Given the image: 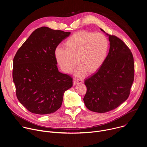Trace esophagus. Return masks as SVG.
Segmentation results:
<instances>
[{"label":"esophagus","instance_id":"34e87169","mask_svg":"<svg viewBox=\"0 0 147 147\" xmlns=\"http://www.w3.org/2000/svg\"><path fill=\"white\" fill-rule=\"evenodd\" d=\"M82 82V79H78V78H77L76 79V80L74 81V84L76 85V84H81Z\"/></svg>","mask_w":147,"mask_h":147}]
</instances>
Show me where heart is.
Instances as JSON below:
<instances>
[{"label": "heart", "mask_w": 147, "mask_h": 147, "mask_svg": "<svg viewBox=\"0 0 147 147\" xmlns=\"http://www.w3.org/2000/svg\"><path fill=\"white\" fill-rule=\"evenodd\" d=\"M65 47H57L55 51L60 68L65 73H70L77 61L79 66L76 74L82 76L86 72L93 74L101 67L107 57L109 42L101 33L80 31L68 38Z\"/></svg>", "instance_id": "b5f03b06"}]
</instances>
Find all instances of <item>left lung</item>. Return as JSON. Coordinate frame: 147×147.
I'll list each match as a JSON object with an SVG mask.
<instances>
[{
  "instance_id": "1",
  "label": "left lung",
  "mask_w": 147,
  "mask_h": 147,
  "mask_svg": "<svg viewBox=\"0 0 147 147\" xmlns=\"http://www.w3.org/2000/svg\"><path fill=\"white\" fill-rule=\"evenodd\" d=\"M107 34L110 48L106 60L96 72L85 80V105L98 113L111 111L126 100L134 77V58L130 49L118 37Z\"/></svg>"
}]
</instances>
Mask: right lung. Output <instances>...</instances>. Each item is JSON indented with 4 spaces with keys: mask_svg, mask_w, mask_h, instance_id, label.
I'll use <instances>...</instances> for the list:
<instances>
[{
    "mask_svg": "<svg viewBox=\"0 0 147 147\" xmlns=\"http://www.w3.org/2000/svg\"><path fill=\"white\" fill-rule=\"evenodd\" d=\"M70 32L47 27L36 29L13 59V80L18 100L30 112L47 115L62 104L73 78L59 71L55 51Z\"/></svg>",
    "mask_w": 147,
    "mask_h": 147,
    "instance_id": "right-lung-1",
    "label": "right lung"
}]
</instances>
